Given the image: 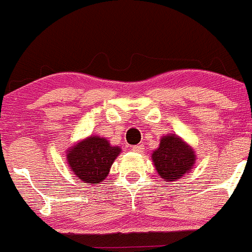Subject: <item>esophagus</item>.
Wrapping results in <instances>:
<instances>
[{
	"instance_id": "34e87169",
	"label": "esophagus",
	"mask_w": 252,
	"mask_h": 252,
	"mask_svg": "<svg viewBox=\"0 0 252 252\" xmlns=\"http://www.w3.org/2000/svg\"><path fill=\"white\" fill-rule=\"evenodd\" d=\"M133 152H135V153H143V150H144V147H143V145H134L133 147Z\"/></svg>"
}]
</instances>
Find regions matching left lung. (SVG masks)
I'll return each instance as SVG.
<instances>
[{
    "label": "left lung",
    "instance_id": "8db88e82",
    "mask_svg": "<svg viewBox=\"0 0 252 252\" xmlns=\"http://www.w3.org/2000/svg\"><path fill=\"white\" fill-rule=\"evenodd\" d=\"M153 161L159 175L166 182L180 179L194 165L195 155L191 148L176 135H166L153 153Z\"/></svg>",
    "mask_w": 252,
    "mask_h": 252
}]
</instances>
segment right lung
<instances>
[{"label":"right lung","mask_w":252,"mask_h":252,"mask_svg":"<svg viewBox=\"0 0 252 252\" xmlns=\"http://www.w3.org/2000/svg\"><path fill=\"white\" fill-rule=\"evenodd\" d=\"M121 148L110 147L107 139L89 137L69 149L68 164L77 178L87 184H99L105 179Z\"/></svg>","instance_id":"right-lung-1"}]
</instances>
